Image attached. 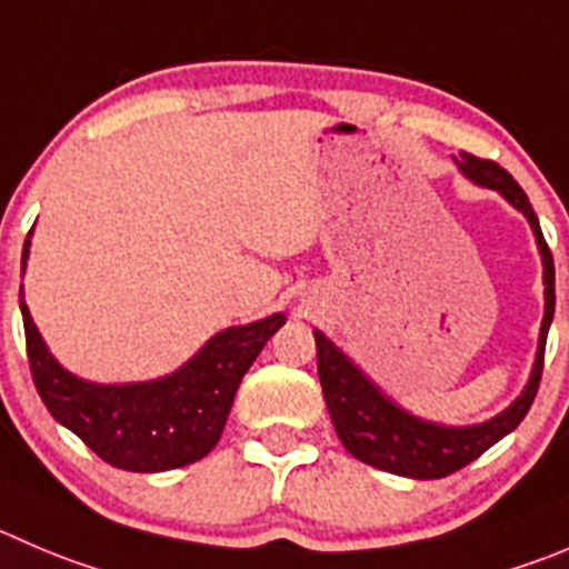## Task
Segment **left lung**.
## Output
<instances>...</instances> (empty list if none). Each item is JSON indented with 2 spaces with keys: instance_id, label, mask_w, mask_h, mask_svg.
<instances>
[{
  "instance_id": "8db88e82",
  "label": "left lung",
  "mask_w": 569,
  "mask_h": 569,
  "mask_svg": "<svg viewBox=\"0 0 569 569\" xmlns=\"http://www.w3.org/2000/svg\"><path fill=\"white\" fill-rule=\"evenodd\" d=\"M456 164L461 167V172L469 181L497 189L513 209H519L528 218L533 237H537L539 253H542L545 318L542 329H539V346L531 380L522 388V393L502 413L483 421V425L447 427L436 425V421H425L419 416L408 413L405 408H399L391 397H386L327 335L316 329L318 380H321L323 399H327L335 432L343 441V447L357 461L382 469V472L416 480H436L458 472L467 463H472L475 458L483 456L491 443L508 436L525 419V413H528L539 391V380H542L545 340H548V329L556 310L553 253H550L548 242H545L539 218L531 209L528 194L522 192V187L497 161L461 153Z\"/></svg>"
}]
</instances>
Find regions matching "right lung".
<instances>
[{
  "label": "right lung",
  "instance_id": "add662e5",
  "mask_svg": "<svg viewBox=\"0 0 569 569\" xmlns=\"http://www.w3.org/2000/svg\"><path fill=\"white\" fill-rule=\"evenodd\" d=\"M30 237L21 251L24 273ZM27 357L38 397L52 419L74 432L106 463L126 472H167L200 461L220 441L231 402L251 362L284 323V316L229 327L189 362L150 382L97 386L69 375L32 323L21 288Z\"/></svg>",
  "mask_w": 569,
  "mask_h": 569
}]
</instances>
